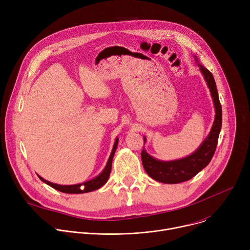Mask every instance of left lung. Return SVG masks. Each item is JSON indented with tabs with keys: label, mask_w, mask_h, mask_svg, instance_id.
<instances>
[{
	"label": "left lung",
	"mask_w": 250,
	"mask_h": 250,
	"mask_svg": "<svg viewBox=\"0 0 250 250\" xmlns=\"http://www.w3.org/2000/svg\"><path fill=\"white\" fill-rule=\"evenodd\" d=\"M199 67L210 91L213 104H215V122H213L208 136L205 139L201 146L196 150V152L186 158L164 162L154 159L153 157L148 155L145 149H142V165H144L146 173L158 182L177 184L188 181L192 179L201 170H203L210 162L213 154H215L220 131L222 128V105L220 103L216 82L215 79H213L212 74L204 66L199 65Z\"/></svg>",
	"instance_id": "left-lung-1"
}]
</instances>
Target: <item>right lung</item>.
<instances>
[{
  "mask_svg": "<svg viewBox=\"0 0 250 250\" xmlns=\"http://www.w3.org/2000/svg\"><path fill=\"white\" fill-rule=\"evenodd\" d=\"M118 141H119V139H116V142H115V145H114L112 153L110 155L108 163H106L104 171L99 176H97L96 178H94V179H92V180H90L88 182H85V183H82V184H77V185H68V186H66V185L53 184V183H51L49 181L44 180L43 178H42L41 176H39V177L41 178L42 181H43L44 183H46L50 187H52V188H54V189H56V190H58V191H60L62 193H67V194H83V193H88V192L97 190V189L101 188L106 181H108V178H109L111 170H112L113 158H114L117 146H118Z\"/></svg>",
  "mask_w": 250,
  "mask_h": 250,
  "instance_id": "obj_1",
  "label": "right lung"
}]
</instances>
